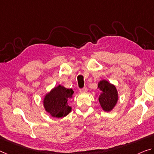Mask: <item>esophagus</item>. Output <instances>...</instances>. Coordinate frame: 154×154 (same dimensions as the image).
<instances>
[{
	"label": "esophagus",
	"mask_w": 154,
	"mask_h": 154,
	"mask_svg": "<svg viewBox=\"0 0 154 154\" xmlns=\"http://www.w3.org/2000/svg\"><path fill=\"white\" fill-rule=\"evenodd\" d=\"M79 91H80V92H81V93H86V92L87 91V87H83V88L80 89Z\"/></svg>",
	"instance_id": "34e87169"
}]
</instances>
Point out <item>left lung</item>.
Segmentation results:
<instances>
[{
  "instance_id": "1",
  "label": "left lung",
  "mask_w": 154,
  "mask_h": 154,
  "mask_svg": "<svg viewBox=\"0 0 154 154\" xmlns=\"http://www.w3.org/2000/svg\"><path fill=\"white\" fill-rule=\"evenodd\" d=\"M97 89L101 91L98 97L101 108L107 112L112 111L118 100V93L116 87L107 80L103 79L98 82Z\"/></svg>"
}]
</instances>
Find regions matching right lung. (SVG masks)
Listing matches in <instances>:
<instances>
[{"label":"right lung","instance_id":"add662e5","mask_svg":"<svg viewBox=\"0 0 154 154\" xmlns=\"http://www.w3.org/2000/svg\"><path fill=\"white\" fill-rule=\"evenodd\" d=\"M74 91L59 85L45 95L42 100L45 110L53 118H63L72 112L68 100L73 98Z\"/></svg>","mask_w":154,"mask_h":154}]
</instances>
